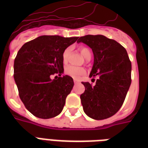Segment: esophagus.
<instances>
[{"instance_id":"34e87169","label":"esophagus","mask_w":148,"mask_h":148,"mask_svg":"<svg viewBox=\"0 0 148 148\" xmlns=\"http://www.w3.org/2000/svg\"><path fill=\"white\" fill-rule=\"evenodd\" d=\"M74 84H77L80 82V81H79V80H77V79H74Z\"/></svg>"}]
</instances>
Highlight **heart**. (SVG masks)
Here are the masks:
<instances>
[{"label":"heart","mask_w":148,"mask_h":148,"mask_svg":"<svg viewBox=\"0 0 148 148\" xmlns=\"http://www.w3.org/2000/svg\"><path fill=\"white\" fill-rule=\"evenodd\" d=\"M79 51H81V53H82V55L86 58H91V51L90 48H88L86 46H80L79 47ZM71 51V47H67L64 51H63L62 53V62L64 64H67V60H68V57H69L70 53ZM85 69L82 67H75V66H72V65H69L65 67L64 69V74L67 76L71 77L72 78L77 79L80 78L81 76H83L84 74H85Z\"/></svg>","instance_id":"heart-1"}]
</instances>
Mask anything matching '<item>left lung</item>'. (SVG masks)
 <instances>
[{"instance_id": "1", "label": "left lung", "mask_w": 148, "mask_h": 148, "mask_svg": "<svg viewBox=\"0 0 148 148\" xmlns=\"http://www.w3.org/2000/svg\"><path fill=\"white\" fill-rule=\"evenodd\" d=\"M77 41L92 49L95 59L90 77H98L95 86L82 82L84 111L95 120L108 118L119 110L126 97L131 83V60L121 45L105 36L86 35Z\"/></svg>"}]
</instances>
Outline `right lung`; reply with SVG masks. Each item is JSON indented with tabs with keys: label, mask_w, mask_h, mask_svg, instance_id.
I'll use <instances>...</instances> for the list:
<instances>
[{
	"label": "right lung",
	"mask_w": 148,
	"mask_h": 148,
	"mask_svg": "<svg viewBox=\"0 0 148 148\" xmlns=\"http://www.w3.org/2000/svg\"><path fill=\"white\" fill-rule=\"evenodd\" d=\"M77 38L40 36L25 43L17 52L14 78L20 98L35 117L48 119L62 111L74 87L72 77L60 76L64 72L62 53ZM55 73L60 77L52 80L50 77Z\"/></svg>",
	"instance_id": "obj_1"
}]
</instances>
